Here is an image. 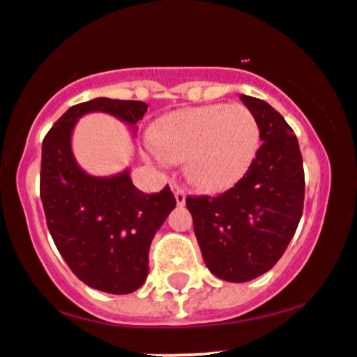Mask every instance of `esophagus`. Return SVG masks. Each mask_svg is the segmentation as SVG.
Masks as SVG:
<instances>
[{
  "instance_id": "esophagus-1",
  "label": "esophagus",
  "mask_w": 357,
  "mask_h": 357,
  "mask_svg": "<svg viewBox=\"0 0 357 357\" xmlns=\"http://www.w3.org/2000/svg\"><path fill=\"white\" fill-rule=\"evenodd\" d=\"M172 191H174L176 203H178L179 206H183V205H185V199H186V191L183 190V188L179 186L178 183H172Z\"/></svg>"
}]
</instances>
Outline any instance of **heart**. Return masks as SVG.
I'll list each match as a JSON object with an SVG mask.
<instances>
[{"label": "heart", "mask_w": 357, "mask_h": 357, "mask_svg": "<svg viewBox=\"0 0 357 357\" xmlns=\"http://www.w3.org/2000/svg\"><path fill=\"white\" fill-rule=\"evenodd\" d=\"M259 140L256 116L241 103L178 109L152 130L155 152L169 162L186 160L188 178L205 191L229 190L242 179Z\"/></svg>", "instance_id": "obj_1"}]
</instances>
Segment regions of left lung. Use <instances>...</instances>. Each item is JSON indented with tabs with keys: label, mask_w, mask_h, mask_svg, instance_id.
<instances>
[{
	"label": "left lung",
	"mask_w": 357,
	"mask_h": 357,
	"mask_svg": "<svg viewBox=\"0 0 357 357\" xmlns=\"http://www.w3.org/2000/svg\"><path fill=\"white\" fill-rule=\"evenodd\" d=\"M256 116L261 147L242 179L220 197H188L195 236L206 268L244 283L273 268L287 250L303 213L305 172L296 135L259 98L241 95Z\"/></svg>",
	"instance_id": "obj_1"
}]
</instances>
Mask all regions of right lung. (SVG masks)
Returning <instances> with one entry per match:
<instances>
[{
    "instance_id": "1",
    "label": "right lung",
    "mask_w": 357,
    "mask_h": 357,
    "mask_svg": "<svg viewBox=\"0 0 357 357\" xmlns=\"http://www.w3.org/2000/svg\"><path fill=\"white\" fill-rule=\"evenodd\" d=\"M88 112H107L135 125L147 105L96 98L70 107L42 142V205L54 244L70 271L88 287L127 295L146 281L149 248L176 198L169 186L155 195L142 193L128 172L113 178L86 174L70 152V132Z\"/></svg>"
}]
</instances>
